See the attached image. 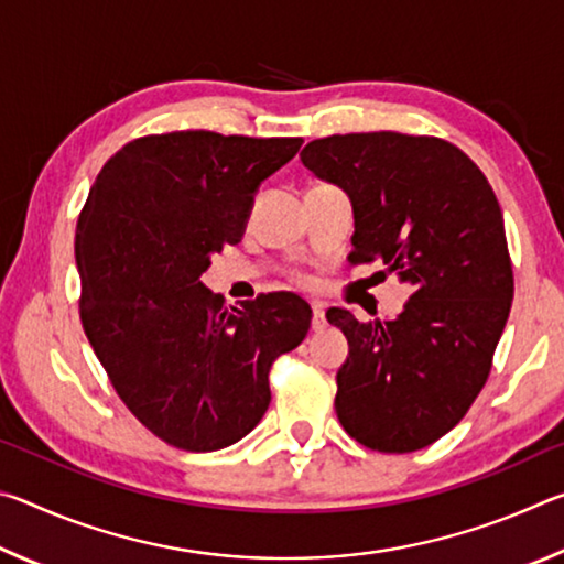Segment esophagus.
I'll return each mask as SVG.
<instances>
[{
    "mask_svg": "<svg viewBox=\"0 0 564 564\" xmlns=\"http://www.w3.org/2000/svg\"><path fill=\"white\" fill-rule=\"evenodd\" d=\"M328 326L326 321V305L323 303H313V321H311V328L313 330H323Z\"/></svg>",
    "mask_w": 564,
    "mask_h": 564,
    "instance_id": "obj_1",
    "label": "esophagus"
}]
</instances>
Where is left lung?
<instances>
[{"instance_id":"obj_1","label":"left lung","mask_w":564,"mask_h":564,"mask_svg":"<svg viewBox=\"0 0 564 564\" xmlns=\"http://www.w3.org/2000/svg\"><path fill=\"white\" fill-rule=\"evenodd\" d=\"M301 161L350 196L352 263L383 261L413 295L388 321L330 308L348 338L340 425L378 453H413L460 423L488 380L512 303L502 212L451 141L398 131L311 141Z\"/></svg>"}]
</instances>
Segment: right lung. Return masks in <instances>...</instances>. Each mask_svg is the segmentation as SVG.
I'll return each mask as SVG.
<instances>
[{
	"mask_svg": "<svg viewBox=\"0 0 564 564\" xmlns=\"http://www.w3.org/2000/svg\"><path fill=\"white\" fill-rule=\"evenodd\" d=\"M301 144L154 133L104 164L82 208L84 333L141 425L181 451H221L251 433L271 403L273 360L311 328L299 295L226 308L202 283L212 256L241 241L261 181Z\"/></svg>",
	"mask_w": 564,
	"mask_h": 564,
	"instance_id": "add662e5",
	"label": "right lung"
}]
</instances>
